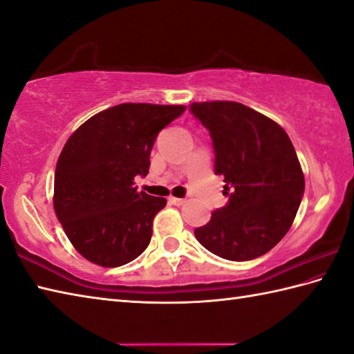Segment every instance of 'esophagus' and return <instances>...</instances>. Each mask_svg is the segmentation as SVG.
<instances>
[{
    "instance_id": "1",
    "label": "esophagus",
    "mask_w": 354,
    "mask_h": 354,
    "mask_svg": "<svg viewBox=\"0 0 354 354\" xmlns=\"http://www.w3.org/2000/svg\"><path fill=\"white\" fill-rule=\"evenodd\" d=\"M170 203L173 204V205H178V207H181V205H184L185 203H187V199H183V198H170Z\"/></svg>"
}]
</instances>
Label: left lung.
<instances>
[{
    "instance_id": "1",
    "label": "left lung",
    "mask_w": 354,
    "mask_h": 354,
    "mask_svg": "<svg viewBox=\"0 0 354 354\" xmlns=\"http://www.w3.org/2000/svg\"><path fill=\"white\" fill-rule=\"evenodd\" d=\"M190 112L210 131L214 173L228 196L195 236L219 258H259L286 236L304 196L293 144L279 124L241 102H193Z\"/></svg>"
}]
</instances>
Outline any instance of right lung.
Instances as JSON below:
<instances>
[{"label": "right lung", "mask_w": 354, "mask_h": 354, "mask_svg": "<svg viewBox=\"0 0 354 354\" xmlns=\"http://www.w3.org/2000/svg\"><path fill=\"white\" fill-rule=\"evenodd\" d=\"M184 106L126 102L93 115L68 138L55 170L53 209L81 256L101 267L136 259L165 198L136 192L159 131Z\"/></svg>", "instance_id": "obj_1"}]
</instances>
